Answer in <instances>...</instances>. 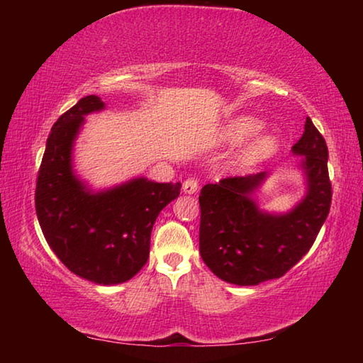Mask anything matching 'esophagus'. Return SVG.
Wrapping results in <instances>:
<instances>
[{
    "label": "esophagus",
    "mask_w": 363,
    "mask_h": 363,
    "mask_svg": "<svg viewBox=\"0 0 363 363\" xmlns=\"http://www.w3.org/2000/svg\"><path fill=\"white\" fill-rule=\"evenodd\" d=\"M182 190H184V194H189V195L195 194L196 190H199V181H196L195 177H190V179L184 181V184H182Z\"/></svg>",
    "instance_id": "34e87169"
}]
</instances>
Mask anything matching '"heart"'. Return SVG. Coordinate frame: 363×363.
<instances>
[{"instance_id": "heart-1", "label": "heart", "mask_w": 363, "mask_h": 363, "mask_svg": "<svg viewBox=\"0 0 363 363\" xmlns=\"http://www.w3.org/2000/svg\"><path fill=\"white\" fill-rule=\"evenodd\" d=\"M262 128V121H259L255 116H242L232 123L225 131V139L230 143H237V140H243L250 136H253ZM279 150V139L272 136V134H262L245 147L240 160L245 164H255L264 162L274 157Z\"/></svg>"}]
</instances>
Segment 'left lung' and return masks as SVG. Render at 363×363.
Segmentation results:
<instances>
[{"mask_svg":"<svg viewBox=\"0 0 363 363\" xmlns=\"http://www.w3.org/2000/svg\"><path fill=\"white\" fill-rule=\"evenodd\" d=\"M291 152L301 157L306 195L290 211L267 213L257 206L253 195L267 173L225 177L201 189L200 255L227 284L251 286L285 275L311 250L328 216V149L309 116Z\"/></svg>","mask_w":363,"mask_h":363,"instance_id":"obj_1","label":"left lung"}]
</instances>
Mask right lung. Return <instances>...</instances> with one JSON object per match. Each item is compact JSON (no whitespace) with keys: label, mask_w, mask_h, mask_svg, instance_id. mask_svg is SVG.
Instances as JSON below:
<instances>
[{"label":"right lung","mask_w":363,"mask_h":363,"mask_svg":"<svg viewBox=\"0 0 363 363\" xmlns=\"http://www.w3.org/2000/svg\"><path fill=\"white\" fill-rule=\"evenodd\" d=\"M106 108L86 96L59 116L38 171L35 208L43 235L64 266L97 285L133 279L149 259L150 233L160 211L179 196L181 182L134 177L93 190L73 169V145L84 116Z\"/></svg>","instance_id":"add662e5"}]
</instances>
